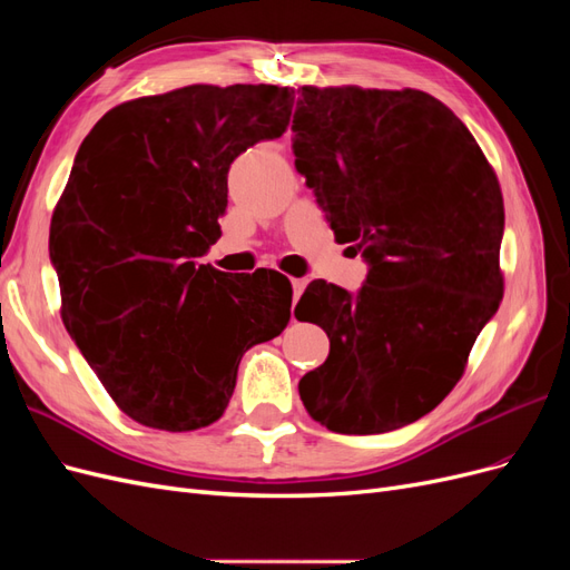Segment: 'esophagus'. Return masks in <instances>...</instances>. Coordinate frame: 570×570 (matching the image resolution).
Instances as JSON below:
<instances>
[{
	"instance_id": "34e87169",
	"label": "esophagus",
	"mask_w": 570,
	"mask_h": 570,
	"mask_svg": "<svg viewBox=\"0 0 570 570\" xmlns=\"http://www.w3.org/2000/svg\"><path fill=\"white\" fill-rule=\"evenodd\" d=\"M304 287H306V281H304V278H295V281H292V299L297 302V299L302 297Z\"/></svg>"
}]
</instances>
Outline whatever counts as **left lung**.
I'll return each mask as SVG.
<instances>
[{
	"mask_svg": "<svg viewBox=\"0 0 570 570\" xmlns=\"http://www.w3.org/2000/svg\"><path fill=\"white\" fill-rule=\"evenodd\" d=\"M292 132L335 239L368 264L356 295L304 289L295 316L323 327L331 354L299 396L333 433H387L452 392L497 314L502 189L469 128L421 90L304 85Z\"/></svg>",
	"mask_w": 570,
	"mask_h": 570,
	"instance_id": "1",
	"label": "left lung"
}]
</instances>
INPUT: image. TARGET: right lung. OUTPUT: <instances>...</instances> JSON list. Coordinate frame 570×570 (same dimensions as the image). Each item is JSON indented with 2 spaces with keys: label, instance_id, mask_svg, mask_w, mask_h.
Masks as SVG:
<instances>
[{
  "label": "right lung",
  "instance_id": "right-lung-1",
  "mask_svg": "<svg viewBox=\"0 0 570 570\" xmlns=\"http://www.w3.org/2000/svg\"><path fill=\"white\" fill-rule=\"evenodd\" d=\"M295 90L187 85L118 105L85 137L49 226L61 318L118 409L185 433L226 411L243 354L285 331L278 271L197 264L220 237L228 170L287 130Z\"/></svg>",
  "mask_w": 570,
  "mask_h": 570
}]
</instances>
